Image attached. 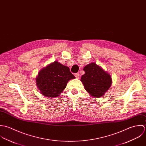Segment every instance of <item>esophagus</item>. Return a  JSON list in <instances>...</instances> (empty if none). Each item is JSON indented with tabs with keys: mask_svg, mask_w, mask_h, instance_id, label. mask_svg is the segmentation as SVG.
Listing matches in <instances>:
<instances>
[{
	"mask_svg": "<svg viewBox=\"0 0 146 146\" xmlns=\"http://www.w3.org/2000/svg\"><path fill=\"white\" fill-rule=\"evenodd\" d=\"M74 76H75V77H76V78L77 79H78V78H80V74H79V73H76V74H74Z\"/></svg>",
	"mask_w": 146,
	"mask_h": 146,
	"instance_id": "34e87169",
	"label": "esophagus"
}]
</instances>
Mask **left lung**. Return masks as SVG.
Wrapping results in <instances>:
<instances>
[{"instance_id": "obj_1", "label": "left lung", "mask_w": 146, "mask_h": 146, "mask_svg": "<svg viewBox=\"0 0 146 146\" xmlns=\"http://www.w3.org/2000/svg\"><path fill=\"white\" fill-rule=\"evenodd\" d=\"M85 74L81 82L88 94L94 98L104 95L112 85V78L109 73L95 62L88 64L84 68Z\"/></svg>"}]
</instances>
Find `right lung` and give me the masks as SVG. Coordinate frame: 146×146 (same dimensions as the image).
<instances>
[{
    "label": "right lung",
    "instance_id": "obj_1",
    "mask_svg": "<svg viewBox=\"0 0 146 146\" xmlns=\"http://www.w3.org/2000/svg\"><path fill=\"white\" fill-rule=\"evenodd\" d=\"M75 78L69 67L55 61L39 71L36 84L43 95L55 98L65 88L68 81Z\"/></svg>",
    "mask_w": 146,
    "mask_h": 146
}]
</instances>
